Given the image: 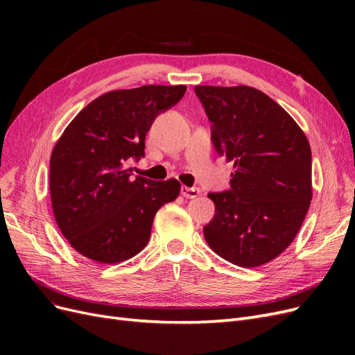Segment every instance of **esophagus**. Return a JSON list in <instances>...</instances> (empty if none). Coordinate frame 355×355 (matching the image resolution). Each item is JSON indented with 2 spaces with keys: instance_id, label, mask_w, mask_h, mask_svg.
Instances as JSON below:
<instances>
[{
  "instance_id": "34e87169",
  "label": "esophagus",
  "mask_w": 355,
  "mask_h": 355,
  "mask_svg": "<svg viewBox=\"0 0 355 355\" xmlns=\"http://www.w3.org/2000/svg\"><path fill=\"white\" fill-rule=\"evenodd\" d=\"M180 194L185 198H196L200 196V189L198 188H189V187H182L180 188Z\"/></svg>"
}]
</instances>
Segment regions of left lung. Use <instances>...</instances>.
I'll use <instances>...</instances> for the list:
<instances>
[{"instance_id": "obj_1", "label": "left lung", "mask_w": 355, "mask_h": 355, "mask_svg": "<svg viewBox=\"0 0 355 355\" xmlns=\"http://www.w3.org/2000/svg\"><path fill=\"white\" fill-rule=\"evenodd\" d=\"M218 155L234 163L231 189L209 194L210 249L254 268L282 254L297 235L313 198L311 148L280 105L249 85H197Z\"/></svg>"}]
</instances>
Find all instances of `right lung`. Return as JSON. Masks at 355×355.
Masks as SVG:
<instances>
[{
	"label": "right lung",
	"mask_w": 355,
	"mask_h": 355,
	"mask_svg": "<svg viewBox=\"0 0 355 355\" xmlns=\"http://www.w3.org/2000/svg\"><path fill=\"white\" fill-rule=\"evenodd\" d=\"M185 85H142L105 93L68 124L50 158L53 214L63 237L84 257L118 263L149 241L155 213L178 198V179L132 176L130 158L145 155L155 116L176 105Z\"/></svg>",
	"instance_id": "1"
}]
</instances>
